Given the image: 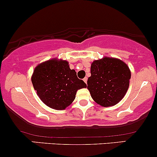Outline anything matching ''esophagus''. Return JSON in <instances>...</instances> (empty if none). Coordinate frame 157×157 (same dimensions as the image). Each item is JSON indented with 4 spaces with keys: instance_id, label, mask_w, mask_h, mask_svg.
<instances>
[{
    "instance_id": "obj_1",
    "label": "esophagus",
    "mask_w": 157,
    "mask_h": 157,
    "mask_svg": "<svg viewBox=\"0 0 157 157\" xmlns=\"http://www.w3.org/2000/svg\"><path fill=\"white\" fill-rule=\"evenodd\" d=\"M83 81L85 82L86 83H87V77H85V78H83Z\"/></svg>"
}]
</instances>
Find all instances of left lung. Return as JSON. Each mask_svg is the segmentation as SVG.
I'll return each instance as SVG.
<instances>
[{
  "label": "left lung",
  "instance_id": "1",
  "mask_svg": "<svg viewBox=\"0 0 157 157\" xmlns=\"http://www.w3.org/2000/svg\"><path fill=\"white\" fill-rule=\"evenodd\" d=\"M90 71L87 89L97 104L106 108L113 106L123 99L131 78V71L124 62L105 56L92 62Z\"/></svg>",
  "mask_w": 157,
  "mask_h": 157
}]
</instances>
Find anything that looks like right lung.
I'll list each match as a JSON object with an SVG mask.
<instances>
[{
    "mask_svg": "<svg viewBox=\"0 0 157 157\" xmlns=\"http://www.w3.org/2000/svg\"><path fill=\"white\" fill-rule=\"evenodd\" d=\"M31 82L40 99L57 110L67 108L75 99L77 90L86 87L83 80L77 78L75 71L70 68L68 62L58 58L36 66Z\"/></svg>",
    "mask_w": 157,
    "mask_h": 157,
    "instance_id": "obj_1",
    "label": "right lung"
}]
</instances>
